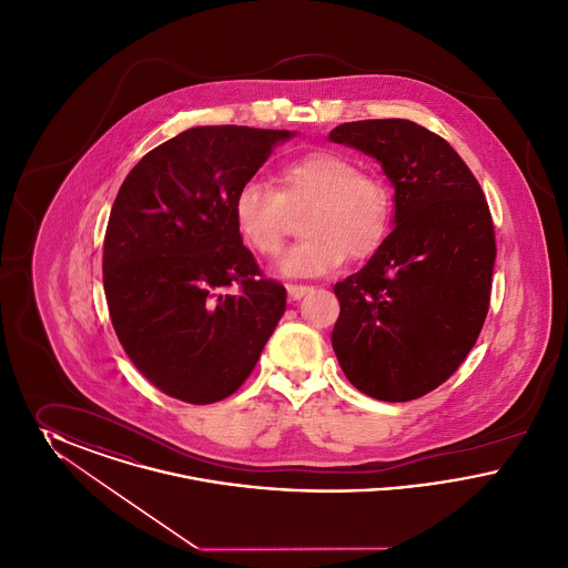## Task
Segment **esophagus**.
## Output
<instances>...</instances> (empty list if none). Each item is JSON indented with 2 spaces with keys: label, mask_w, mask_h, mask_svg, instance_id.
<instances>
[{
  "label": "esophagus",
  "mask_w": 568,
  "mask_h": 568,
  "mask_svg": "<svg viewBox=\"0 0 568 568\" xmlns=\"http://www.w3.org/2000/svg\"><path fill=\"white\" fill-rule=\"evenodd\" d=\"M311 292L308 285H287V294L292 300H300L302 296H306Z\"/></svg>",
  "instance_id": "obj_1"
}]
</instances>
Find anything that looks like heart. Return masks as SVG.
<instances>
[{
    "mask_svg": "<svg viewBox=\"0 0 568 568\" xmlns=\"http://www.w3.org/2000/svg\"><path fill=\"white\" fill-rule=\"evenodd\" d=\"M278 190L248 179L234 195V221L257 253H281L290 211L308 206L302 221L304 241L278 262L287 276H320L338 268L347 255L366 260L377 251L392 223V191L383 179L364 174L338 151H313L276 172Z\"/></svg>",
    "mask_w": 568,
    "mask_h": 568,
    "instance_id": "1",
    "label": "heart"
}]
</instances>
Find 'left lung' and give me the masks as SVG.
<instances>
[{
	"label": "left lung",
	"instance_id": "1",
	"mask_svg": "<svg viewBox=\"0 0 568 568\" xmlns=\"http://www.w3.org/2000/svg\"><path fill=\"white\" fill-rule=\"evenodd\" d=\"M394 187V230L334 285L332 349L345 377L383 403L422 398L458 371L489 308L496 260L484 191L447 140L406 119L334 128Z\"/></svg>",
	"mask_w": 568,
	"mask_h": 568
}]
</instances>
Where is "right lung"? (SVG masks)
Instances as JSON below:
<instances>
[{"label": "right lung", "instance_id": "obj_1", "mask_svg": "<svg viewBox=\"0 0 568 568\" xmlns=\"http://www.w3.org/2000/svg\"><path fill=\"white\" fill-rule=\"evenodd\" d=\"M296 132L204 125L146 153L123 181L104 239V292L135 368L163 394L211 405L255 368L287 292L262 276L234 195ZM239 284V295L224 290Z\"/></svg>", "mask_w": 568, "mask_h": 568}]
</instances>
